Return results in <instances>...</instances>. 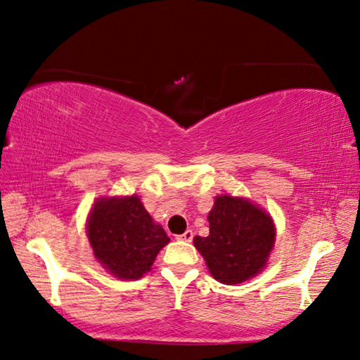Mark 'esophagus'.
<instances>
[{
    "label": "esophagus",
    "instance_id": "1",
    "mask_svg": "<svg viewBox=\"0 0 360 360\" xmlns=\"http://www.w3.org/2000/svg\"><path fill=\"white\" fill-rule=\"evenodd\" d=\"M193 231H191V229H186V231L184 233V234H179V236H176V239H179V240H184V243H191V240H193Z\"/></svg>",
    "mask_w": 360,
    "mask_h": 360
}]
</instances>
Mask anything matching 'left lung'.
I'll list each match as a JSON object with an SVG mask.
<instances>
[{
  "label": "left lung",
  "instance_id": "obj_1",
  "mask_svg": "<svg viewBox=\"0 0 360 360\" xmlns=\"http://www.w3.org/2000/svg\"><path fill=\"white\" fill-rule=\"evenodd\" d=\"M209 236L194 238L210 274L221 284L249 281L266 266L276 228L266 210L245 198L217 196L209 212Z\"/></svg>",
  "mask_w": 360,
  "mask_h": 360
}]
</instances>
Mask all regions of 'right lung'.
I'll return each mask as SVG.
<instances>
[{
    "mask_svg": "<svg viewBox=\"0 0 360 360\" xmlns=\"http://www.w3.org/2000/svg\"><path fill=\"white\" fill-rule=\"evenodd\" d=\"M87 238L97 262L116 278L140 279L169 238L140 198H98L87 219Z\"/></svg>",
    "mask_w": 360,
    "mask_h": 360,
    "instance_id": "1",
    "label": "right lung"
}]
</instances>
